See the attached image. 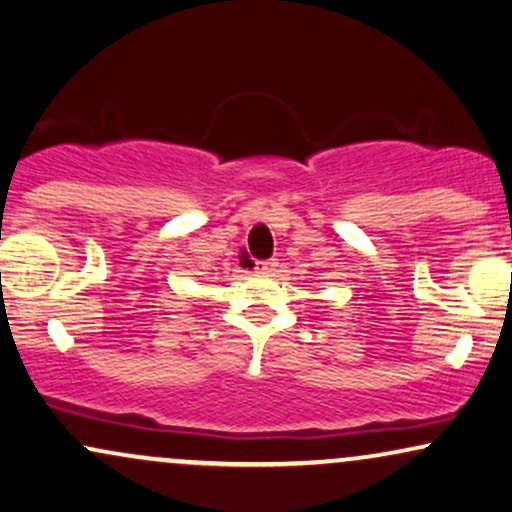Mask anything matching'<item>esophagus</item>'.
Instances as JSON below:
<instances>
[{
  "label": "esophagus",
  "mask_w": 512,
  "mask_h": 512,
  "mask_svg": "<svg viewBox=\"0 0 512 512\" xmlns=\"http://www.w3.org/2000/svg\"><path fill=\"white\" fill-rule=\"evenodd\" d=\"M275 268H277L275 258H268V261H256L254 263V270L258 272V275H270V272H275Z\"/></svg>",
  "instance_id": "34e87169"
}]
</instances>
